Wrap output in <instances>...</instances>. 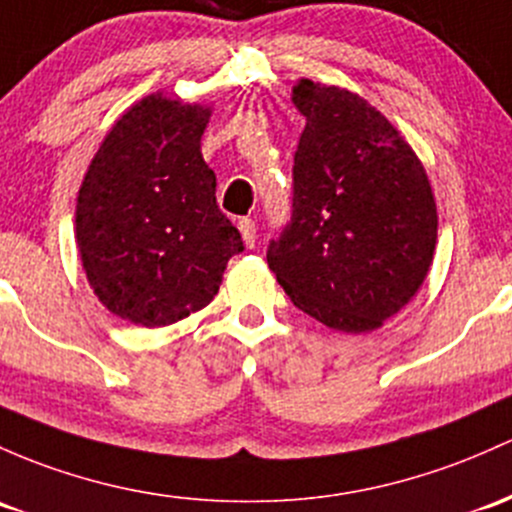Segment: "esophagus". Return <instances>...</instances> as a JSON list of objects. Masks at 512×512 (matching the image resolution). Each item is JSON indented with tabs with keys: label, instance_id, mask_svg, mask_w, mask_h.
<instances>
[{
	"label": "esophagus",
	"instance_id": "obj_1",
	"mask_svg": "<svg viewBox=\"0 0 512 512\" xmlns=\"http://www.w3.org/2000/svg\"><path fill=\"white\" fill-rule=\"evenodd\" d=\"M239 232H241V239H244V244L249 246V249H254L256 244V222L251 217H244L239 219Z\"/></svg>",
	"mask_w": 512,
	"mask_h": 512
}]
</instances>
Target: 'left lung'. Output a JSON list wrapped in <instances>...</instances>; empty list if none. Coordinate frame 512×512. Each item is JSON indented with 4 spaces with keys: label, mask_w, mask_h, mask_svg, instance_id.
Segmentation results:
<instances>
[{
    "label": "left lung",
    "mask_w": 512,
    "mask_h": 512,
    "mask_svg": "<svg viewBox=\"0 0 512 512\" xmlns=\"http://www.w3.org/2000/svg\"><path fill=\"white\" fill-rule=\"evenodd\" d=\"M293 102L307 122L290 222L268 241V268L317 322L371 332L408 305L432 266L430 180L398 129L354 92L300 80Z\"/></svg>",
    "instance_id": "8db88e82"
}]
</instances>
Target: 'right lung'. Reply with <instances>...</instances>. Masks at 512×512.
Wrapping results in <instances>:
<instances>
[{
    "label": "right lung",
    "mask_w": 512,
    "mask_h": 512,
    "mask_svg": "<svg viewBox=\"0 0 512 512\" xmlns=\"http://www.w3.org/2000/svg\"><path fill=\"white\" fill-rule=\"evenodd\" d=\"M207 119L197 104L146 97L87 168L75 239L92 290L122 320L166 327L202 310L229 258L244 251L200 153Z\"/></svg>",
    "instance_id": "1"
}]
</instances>
